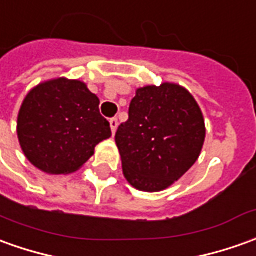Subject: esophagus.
<instances>
[{
    "label": "esophagus",
    "instance_id": "1",
    "mask_svg": "<svg viewBox=\"0 0 256 256\" xmlns=\"http://www.w3.org/2000/svg\"><path fill=\"white\" fill-rule=\"evenodd\" d=\"M110 126H111V132H112V135L116 134L118 128V120L117 118H111L110 120Z\"/></svg>",
    "mask_w": 256,
    "mask_h": 256
}]
</instances>
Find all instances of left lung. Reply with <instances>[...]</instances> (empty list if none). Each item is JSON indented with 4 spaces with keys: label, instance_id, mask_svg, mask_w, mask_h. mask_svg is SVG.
Instances as JSON below:
<instances>
[{
    "label": "left lung",
    "instance_id": "left-lung-1",
    "mask_svg": "<svg viewBox=\"0 0 256 256\" xmlns=\"http://www.w3.org/2000/svg\"><path fill=\"white\" fill-rule=\"evenodd\" d=\"M205 136L202 110L184 86L139 88L116 134L124 177L139 191H163L195 164Z\"/></svg>",
    "mask_w": 256,
    "mask_h": 256
}]
</instances>
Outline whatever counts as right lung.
I'll use <instances>...</instances> for the list:
<instances>
[{"label":"right lung","instance_id":"1","mask_svg":"<svg viewBox=\"0 0 256 256\" xmlns=\"http://www.w3.org/2000/svg\"><path fill=\"white\" fill-rule=\"evenodd\" d=\"M98 104L78 79L56 78L34 86L18 114V139L26 158L51 176L78 172L96 145L111 136Z\"/></svg>","mask_w":256,"mask_h":256}]
</instances>
